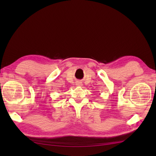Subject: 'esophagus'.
Segmentation results:
<instances>
[{"instance_id":"1","label":"esophagus","mask_w":156,"mask_h":156,"mask_svg":"<svg viewBox=\"0 0 156 156\" xmlns=\"http://www.w3.org/2000/svg\"><path fill=\"white\" fill-rule=\"evenodd\" d=\"M76 85L78 86V87H81V86H83V83L81 81H77Z\"/></svg>"}]
</instances>
